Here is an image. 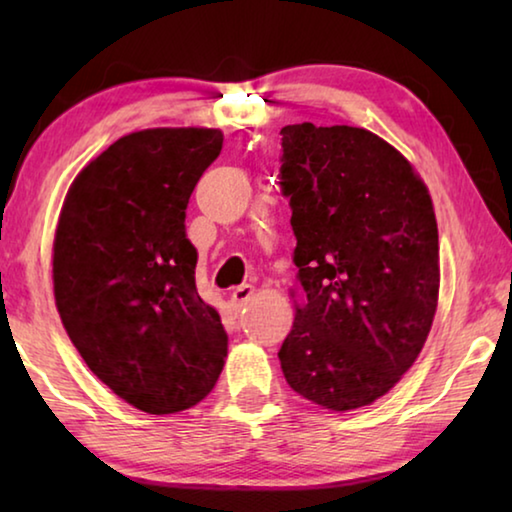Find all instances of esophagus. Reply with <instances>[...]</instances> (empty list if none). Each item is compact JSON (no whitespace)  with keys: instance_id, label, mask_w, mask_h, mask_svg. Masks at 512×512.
<instances>
[{"instance_id":"34e87169","label":"esophagus","mask_w":512,"mask_h":512,"mask_svg":"<svg viewBox=\"0 0 512 512\" xmlns=\"http://www.w3.org/2000/svg\"><path fill=\"white\" fill-rule=\"evenodd\" d=\"M253 293H255L253 284H241V287L232 289V293H230V305H232V309H235V311L244 309L246 302H248L250 298H253Z\"/></svg>"}]
</instances>
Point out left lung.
Listing matches in <instances>:
<instances>
[{"label": "left lung", "instance_id": "obj_1", "mask_svg": "<svg viewBox=\"0 0 512 512\" xmlns=\"http://www.w3.org/2000/svg\"><path fill=\"white\" fill-rule=\"evenodd\" d=\"M280 187L305 289L280 352L293 391L350 411L418 359L438 305V225L409 160L366 128L284 126Z\"/></svg>", "mask_w": 512, "mask_h": 512}]
</instances>
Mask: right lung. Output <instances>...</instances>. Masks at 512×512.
Masks as SVG:
<instances>
[{
  "label": "right lung",
  "mask_w": 512,
  "mask_h": 512,
  "mask_svg": "<svg viewBox=\"0 0 512 512\" xmlns=\"http://www.w3.org/2000/svg\"><path fill=\"white\" fill-rule=\"evenodd\" d=\"M221 146L214 128L119 137L76 176L58 219L54 296L69 339L112 393L153 415L201 402L228 357L185 232L189 196Z\"/></svg>",
  "instance_id": "add662e5"
}]
</instances>
